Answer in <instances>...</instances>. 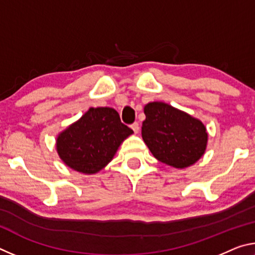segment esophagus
Returning a JSON list of instances; mask_svg holds the SVG:
<instances>
[{"mask_svg":"<svg viewBox=\"0 0 255 255\" xmlns=\"http://www.w3.org/2000/svg\"><path fill=\"white\" fill-rule=\"evenodd\" d=\"M130 127H131V129L135 133H138V131H139L140 127H139V124H138V123H133Z\"/></svg>","mask_w":255,"mask_h":255,"instance_id":"obj_1","label":"esophagus"}]
</instances>
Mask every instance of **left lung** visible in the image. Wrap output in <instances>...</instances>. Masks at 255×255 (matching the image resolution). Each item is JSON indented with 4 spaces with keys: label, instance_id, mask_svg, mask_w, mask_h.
<instances>
[{
    "label": "left lung",
    "instance_id": "left-lung-1",
    "mask_svg": "<svg viewBox=\"0 0 255 255\" xmlns=\"http://www.w3.org/2000/svg\"><path fill=\"white\" fill-rule=\"evenodd\" d=\"M144 114L141 137L159 162L185 169L205 154L208 132L201 120L161 101L147 103Z\"/></svg>",
    "mask_w": 255,
    "mask_h": 255
}]
</instances>
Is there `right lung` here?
Wrapping results in <instances>:
<instances>
[{
    "instance_id": "right-lung-1",
    "label": "right lung",
    "mask_w": 255,
    "mask_h": 255,
    "mask_svg": "<svg viewBox=\"0 0 255 255\" xmlns=\"http://www.w3.org/2000/svg\"><path fill=\"white\" fill-rule=\"evenodd\" d=\"M132 133L120 122L115 109L90 108L79 120L58 133L56 150L72 170L96 174L112 161L119 146Z\"/></svg>"
}]
</instances>
